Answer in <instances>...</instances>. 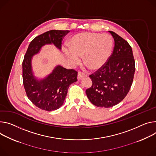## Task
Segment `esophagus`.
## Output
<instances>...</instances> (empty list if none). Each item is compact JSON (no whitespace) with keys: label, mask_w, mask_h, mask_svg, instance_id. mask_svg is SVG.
I'll use <instances>...</instances> for the list:
<instances>
[{"label":"esophagus","mask_w":156,"mask_h":156,"mask_svg":"<svg viewBox=\"0 0 156 156\" xmlns=\"http://www.w3.org/2000/svg\"><path fill=\"white\" fill-rule=\"evenodd\" d=\"M87 74H84L81 72H79L78 73V80H81L82 78L87 77Z\"/></svg>","instance_id":"esophagus-1"}]
</instances>
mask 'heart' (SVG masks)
<instances>
[{
  "mask_svg": "<svg viewBox=\"0 0 156 156\" xmlns=\"http://www.w3.org/2000/svg\"><path fill=\"white\" fill-rule=\"evenodd\" d=\"M70 51L66 55L72 65L80 63L79 57L83 56V62L90 69L102 68L112 54L113 40L108 34L82 32L72 37L68 43Z\"/></svg>",
  "mask_w": 156,
  "mask_h": 156,
  "instance_id": "1",
  "label": "heart"
}]
</instances>
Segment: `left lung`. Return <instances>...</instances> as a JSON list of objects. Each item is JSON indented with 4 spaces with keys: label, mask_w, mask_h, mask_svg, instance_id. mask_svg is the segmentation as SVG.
<instances>
[{
    "label": "left lung",
    "mask_w": 156,
    "mask_h": 156,
    "mask_svg": "<svg viewBox=\"0 0 156 156\" xmlns=\"http://www.w3.org/2000/svg\"><path fill=\"white\" fill-rule=\"evenodd\" d=\"M115 47L107 63L89 76L92 86L86 90L91 103L101 108H111L123 100L133 81L135 61L132 48L126 40L109 31Z\"/></svg>",
    "instance_id": "left-lung-1"
}]
</instances>
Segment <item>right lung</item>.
Segmentation results:
<instances>
[{
    "label": "right lung",
    "mask_w": 156,
    "mask_h": 156,
    "mask_svg": "<svg viewBox=\"0 0 156 156\" xmlns=\"http://www.w3.org/2000/svg\"><path fill=\"white\" fill-rule=\"evenodd\" d=\"M69 32L51 30L36 37L30 43L24 56L22 62L24 88L29 100L41 109L51 111L63 105L69 85L77 81L78 72L58 65L47 77L38 80L33 75L32 58L46 44H53L61 50L63 38Z\"/></svg>",
    "instance_id": "1"
}]
</instances>
